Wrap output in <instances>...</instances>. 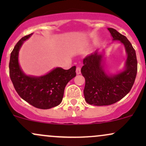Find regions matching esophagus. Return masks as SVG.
Here are the masks:
<instances>
[{
    "mask_svg": "<svg viewBox=\"0 0 146 146\" xmlns=\"http://www.w3.org/2000/svg\"><path fill=\"white\" fill-rule=\"evenodd\" d=\"M76 73L78 75L81 73V68L79 67V66H78V67H77V68H76Z\"/></svg>",
    "mask_w": 146,
    "mask_h": 146,
    "instance_id": "34e87169",
    "label": "esophagus"
}]
</instances>
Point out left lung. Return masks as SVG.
Wrapping results in <instances>:
<instances>
[{
  "mask_svg": "<svg viewBox=\"0 0 146 146\" xmlns=\"http://www.w3.org/2000/svg\"><path fill=\"white\" fill-rule=\"evenodd\" d=\"M113 40H119L124 45L127 59L124 71L116 75H107L102 65V54L98 51L87 56L81 69L85 78L84 95L90 105L108 106L124 98L131 90L137 73L136 52L130 41L113 28H108Z\"/></svg>",
  "mask_w": 146,
  "mask_h": 146,
  "instance_id": "1",
  "label": "left lung"
}]
</instances>
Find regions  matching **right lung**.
Returning a JSON list of instances; mask_svg holds the SVG:
<instances>
[{"instance_id":"right-lung-1","label":"right lung","mask_w":146,"mask_h":146,"mask_svg":"<svg viewBox=\"0 0 146 146\" xmlns=\"http://www.w3.org/2000/svg\"><path fill=\"white\" fill-rule=\"evenodd\" d=\"M31 35L22 38L11 51L9 64L10 78L15 90L25 101L36 108L49 109L62 101L65 86L76 75V66L68 70L56 68L40 77L25 75L18 63V53L24 41Z\"/></svg>"}]
</instances>
